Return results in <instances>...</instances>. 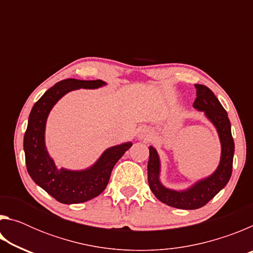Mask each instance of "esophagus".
<instances>
[{
    "label": "esophagus",
    "instance_id": "obj_1",
    "mask_svg": "<svg viewBox=\"0 0 253 253\" xmlns=\"http://www.w3.org/2000/svg\"><path fill=\"white\" fill-rule=\"evenodd\" d=\"M152 131L149 128H139L138 132H137V138L139 140H144V142H148V140L152 139Z\"/></svg>",
    "mask_w": 253,
    "mask_h": 253
}]
</instances>
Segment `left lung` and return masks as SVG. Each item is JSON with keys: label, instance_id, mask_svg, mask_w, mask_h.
<instances>
[{"label": "left lung", "instance_id": "left-lung-1", "mask_svg": "<svg viewBox=\"0 0 253 253\" xmlns=\"http://www.w3.org/2000/svg\"><path fill=\"white\" fill-rule=\"evenodd\" d=\"M194 85L196 99L193 107L198 111L204 113L208 121L215 127L220 139L221 156L216 169L184 190H174L165 186L161 181V158L153 146H149L147 164L148 184L153 194L166 205L182 210L200 209L211 201L228 184L233 164L234 142L228 113L212 90L203 84H196Z\"/></svg>", "mask_w": 253, "mask_h": 253}]
</instances>
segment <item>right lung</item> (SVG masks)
Returning <instances> with one entry per match:
<instances>
[{
	"label": "right lung",
	"mask_w": 253,
	"mask_h": 253,
	"mask_svg": "<svg viewBox=\"0 0 253 253\" xmlns=\"http://www.w3.org/2000/svg\"><path fill=\"white\" fill-rule=\"evenodd\" d=\"M106 84L102 80L65 79L46 90L30 113L23 139L28 173L37 185L63 204L84 203L99 195L109 182L115 164L132 146L131 142H125L107 148L84 169L58 168L45 146L46 121L54 105L70 91Z\"/></svg>",
	"instance_id": "1"
}]
</instances>
